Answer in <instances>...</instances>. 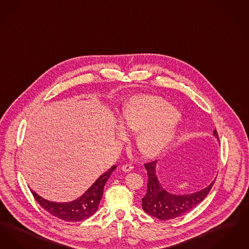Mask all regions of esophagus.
Listing matches in <instances>:
<instances>
[{"label": "esophagus", "instance_id": "1", "mask_svg": "<svg viewBox=\"0 0 249 249\" xmlns=\"http://www.w3.org/2000/svg\"><path fill=\"white\" fill-rule=\"evenodd\" d=\"M133 168H134V166H133L132 164H130V163H125V164H124V165L122 166V169H123V171H124V172H129Z\"/></svg>", "mask_w": 249, "mask_h": 249}]
</instances>
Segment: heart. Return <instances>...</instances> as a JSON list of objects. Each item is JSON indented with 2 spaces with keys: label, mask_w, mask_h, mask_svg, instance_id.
I'll return each instance as SVG.
<instances>
[{
  "label": "heart",
  "mask_w": 249,
  "mask_h": 249,
  "mask_svg": "<svg viewBox=\"0 0 249 249\" xmlns=\"http://www.w3.org/2000/svg\"><path fill=\"white\" fill-rule=\"evenodd\" d=\"M178 112L159 97H137L129 99L120 114L123 128L140 131L136 143L146 157H155L173 141Z\"/></svg>",
  "instance_id": "1"
}]
</instances>
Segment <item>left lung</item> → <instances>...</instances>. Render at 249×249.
Returning a JSON list of instances; mask_svg holds the SVG:
<instances>
[{
  "mask_svg": "<svg viewBox=\"0 0 249 249\" xmlns=\"http://www.w3.org/2000/svg\"><path fill=\"white\" fill-rule=\"evenodd\" d=\"M213 133L218 139L216 129ZM156 162L152 161L144 164L148 174V186L147 193L142 198V208L147 214L158 219L168 220L183 216L205 200L215 183L214 180L204 190L191 195H174L165 191L159 182L155 174Z\"/></svg>",
  "mask_w": 249,
  "mask_h": 249,
  "instance_id": "1",
  "label": "left lung"
}]
</instances>
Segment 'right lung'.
<instances>
[{"instance_id":"right-lung-1","label":"right lung","mask_w":249,"mask_h":249,"mask_svg":"<svg viewBox=\"0 0 249 249\" xmlns=\"http://www.w3.org/2000/svg\"><path fill=\"white\" fill-rule=\"evenodd\" d=\"M116 167V165L111 166L107 172L102 174L97 178L84 195L72 202H50L39 196L33 190H31V192L38 204L52 216L68 222L82 221L97 212L99 202L103 195L104 186Z\"/></svg>"}]
</instances>
